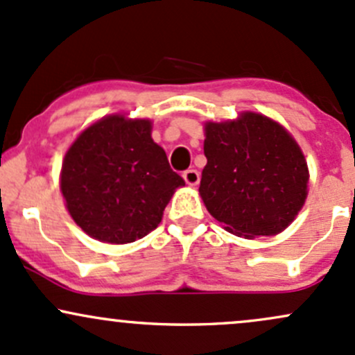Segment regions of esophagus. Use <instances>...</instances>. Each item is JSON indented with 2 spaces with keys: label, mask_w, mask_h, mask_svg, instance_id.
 <instances>
[{
  "label": "esophagus",
  "mask_w": 355,
  "mask_h": 355,
  "mask_svg": "<svg viewBox=\"0 0 355 355\" xmlns=\"http://www.w3.org/2000/svg\"><path fill=\"white\" fill-rule=\"evenodd\" d=\"M184 178H185V182L189 185H197L198 182H200V173H198L197 170H185L184 171Z\"/></svg>",
  "instance_id": "34e87169"
}]
</instances>
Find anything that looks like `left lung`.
Wrapping results in <instances>:
<instances>
[{
	"label": "left lung",
	"instance_id": "left-lung-1",
	"mask_svg": "<svg viewBox=\"0 0 355 355\" xmlns=\"http://www.w3.org/2000/svg\"><path fill=\"white\" fill-rule=\"evenodd\" d=\"M204 155L198 192L232 234H278L305 204V157L285 128L266 116L244 112L237 121L207 123Z\"/></svg>",
	"mask_w": 355,
	"mask_h": 355
}]
</instances>
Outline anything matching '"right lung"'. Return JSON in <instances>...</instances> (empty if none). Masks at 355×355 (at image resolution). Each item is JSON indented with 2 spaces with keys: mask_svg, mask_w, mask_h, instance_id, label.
Returning <instances> with one entry per match:
<instances>
[{
  "mask_svg": "<svg viewBox=\"0 0 355 355\" xmlns=\"http://www.w3.org/2000/svg\"><path fill=\"white\" fill-rule=\"evenodd\" d=\"M184 178L151 139V123L109 116L73 141L60 189L72 219L94 239L126 244L159 224Z\"/></svg>",
  "mask_w": 355,
  "mask_h": 355,
  "instance_id": "right-lung-1",
  "label": "right lung"
}]
</instances>
